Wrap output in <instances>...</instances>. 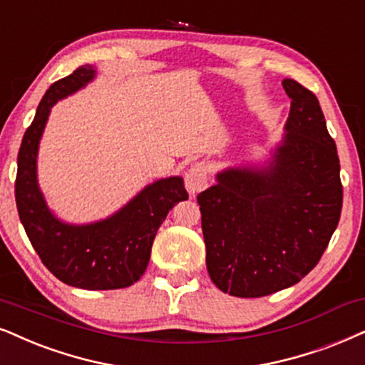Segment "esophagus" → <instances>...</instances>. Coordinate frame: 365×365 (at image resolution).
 Returning a JSON list of instances; mask_svg holds the SVG:
<instances>
[{"mask_svg": "<svg viewBox=\"0 0 365 365\" xmlns=\"http://www.w3.org/2000/svg\"><path fill=\"white\" fill-rule=\"evenodd\" d=\"M209 185V172L204 163H195L187 170L185 173V187L187 190L195 195V193L205 190Z\"/></svg>", "mask_w": 365, "mask_h": 365, "instance_id": "obj_1", "label": "esophagus"}]
</instances>
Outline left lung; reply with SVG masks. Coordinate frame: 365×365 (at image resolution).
<instances>
[{
  "label": "left lung",
  "mask_w": 365,
  "mask_h": 365,
  "mask_svg": "<svg viewBox=\"0 0 365 365\" xmlns=\"http://www.w3.org/2000/svg\"><path fill=\"white\" fill-rule=\"evenodd\" d=\"M283 87L292 108L266 167L225 168L197 197L207 269L232 297H266L305 278L342 212L339 155L320 103L297 81Z\"/></svg>",
  "instance_id": "1"
}]
</instances>
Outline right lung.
Wrapping results in <instances>:
<instances>
[{
    "instance_id": "right-lung-1",
    "label": "right lung",
    "mask_w": 365,
    "mask_h": 365,
    "mask_svg": "<svg viewBox=\"0 0 365 365\" xmlns=\"http://www.w3.org/2000/svg\"><path fill=\"white\" fill-rule=\"evenodd\" d=\"M82 66L50 86L18 151L15 198L18 215L41 262L62 283L82 289H119L136 283L150 262L156 230L188 193L180 177L156 180L123 209L92 224H67L48 209L36 180V155L50 109L94 79Z\"/></svg>"
}]
</instances>
